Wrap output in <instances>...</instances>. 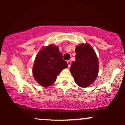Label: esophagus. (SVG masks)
I'll return each mask as SVG.
<instances>
[{"mask_svg": "<svg viewBox=\"0 0 125 125\" xmlns=\"http://www.w3.org/2000/svg\"><path fill=\"white\" fill-rule=\"evenodd\" d=\"M67 64H68V67H70V66H71V61H67Z\"/></svg>", "mask_w": 125, "mask_h": 125, "instance_id": "obj_1", "label": "esophagus"}]
</instances>
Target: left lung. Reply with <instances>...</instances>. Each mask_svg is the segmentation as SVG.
<instances>
[{
  "instance_id": "left-lung-1",
  "label": "left lung",
  "mask_w": 125,
  "mask_h": 125,
  "mask_svg": "<svg viewBox=\"0 0 125 125\" xmlns=\"http://www.w3.org/2000/svg\"><path fill=\"white\" fill-rule=\"evenodd\" d=\"M76 60L71 66V72L79 86L86 87L92 83L98 74V60L94 50L89 44L76 48Z\"/></svg>"
}]
</instances>
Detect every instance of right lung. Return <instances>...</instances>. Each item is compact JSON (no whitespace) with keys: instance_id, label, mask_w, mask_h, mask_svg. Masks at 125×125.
<instances>
[{"instance_id":"add662e5","label":"right lung","mask_w":125,"mask_h":125,"mask_svg":"<svg viewBox=\"0 0 125 125\" xmlns=\"http://www.w3.org/2000/svg\"><path fill=\"white\" fill-rule=\"evenodd\" d=\"M67 63L63 59L58 46L50 45L42 48L36 57L33 74L35 79L41 85L48 87L56 80L57 76Z\"/></svg>"}]
</instances>
